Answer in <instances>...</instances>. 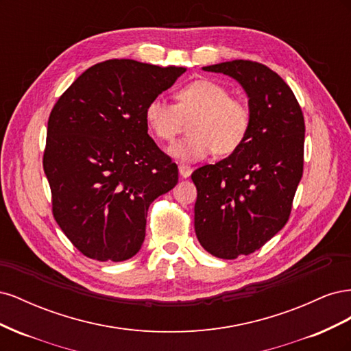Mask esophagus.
<instances>
[{"mask_svg":"<svg viewBox=\"0 0 351 351\" xmlns=\"http://www.w3.org/2000/svg\"><path fill=\"white\" fill-rule=\"evenodd\" d=\"M192 167H189V165H186V164H180L178 165V173H180V176H182L183 178H187V177H190V174H192Z\"/></svg>","mask_w":351,"mask_h":351,"instance_id":"obj_1","label":"esophagus"}]
</instances>
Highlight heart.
I'll use <instances>...</instances> for the list:
<instances>
[{
  "mask_svg": "<svg viewBox=\"0 0 351 351\" xmlns=\"http://www.w3.org/2000/svg\"><path fill=\"white\" fill-rule=\"evenodd\" d=\"M178 104L154 98L145 108V121L158 139L171 141L182 129L183 120L192 136L168 146V155L183 162H196L210 152L228 155L239 149L250 127V110L239 98L230 97L222 84L195 80L177 90Z\"/></svg>",
  "mask_w": 351,
  "mask_h": 351,
  "instance_id": "b5f03b06",
  "label": "heart"
}]
</instances>
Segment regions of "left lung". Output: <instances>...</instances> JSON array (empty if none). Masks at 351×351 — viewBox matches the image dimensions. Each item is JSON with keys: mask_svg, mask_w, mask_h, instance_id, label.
I'll return each mask as SVG.
<instances>
[{"mask_svg": "<svg viewBox=\"0 0 351 351\" xmlns=\"http://www.w3.org/2000/svg\"><path fill=\"white\" fill-rule=\"evenodd\" d=\"M202 70L234 79L249 99L250 127L239 149L192 174L199 243L217 258L236 259L289 221L303 174L304 120L289 84L267 66L234 60Z\"/></svg>", "mask_w": 351, "mask_h": 351, "instance_id": "8db88e82", "label": "left lung"}]
</instances>
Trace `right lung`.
<instances>
[{"label":"right lung","mask_w":351,"mask_h":351,"mask_svg":"<svg viewBox=\"0 0 351 351\" xmlns=\"http://www.w3.org/2000/svg\"><path fill=\"white\" fill-rule=\"evenodd\" d=\"M184 71L108 60L82 73L52 108L44 154L52 212L84 256L133 258L149 205L177 184L178 168L147 134L145 108Z\"/></svg>","instance_id":"right-lung-1"}]
</instances>
